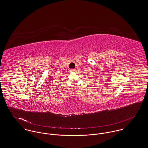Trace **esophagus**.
<instances>
[{
	"instance_id": "obj_1",
	"label": "esophagus",
	"mask_w": 148,
	"mask_h": 148,
	"mask_svg": "<svg viewBox=\"0 0 148 148\" xmlns=\"http://www.w3.org/2000/svg\"><path fill=\"white\" fill-rule=\"evenodd\" d=\"M70 71H71V72H73V71H75V70L74 69H71L70 70Z\"/></svg>"
}]
</instances>
